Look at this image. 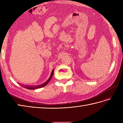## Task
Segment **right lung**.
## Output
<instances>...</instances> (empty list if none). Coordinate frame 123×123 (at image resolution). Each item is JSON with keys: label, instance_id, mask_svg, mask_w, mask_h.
Segmentation results:
<instances>
[{"label": "right lung", "instance_id": "obj_1", "mask_svg": "<svg viewBox=\"0 0 123 123\" xmlns=\"http://www.w3.org/2000/svg\"><path fill=\"white\" fill-rule=\"evenodd\" d=\"M53 72H54V69L52 70L51 75H50V77H49V79L48 80H47L45 82H44V83H43V84H41L40 85H37V86H27H27L26 85L23 86V85H21L22 87H24V88H26V89H35L42 88V87H44V86H45L49 82V81L51 80V79H52V76H53Z\"/></svg>", "mask_w": 123, "mask_h": 123}]
</instances>
